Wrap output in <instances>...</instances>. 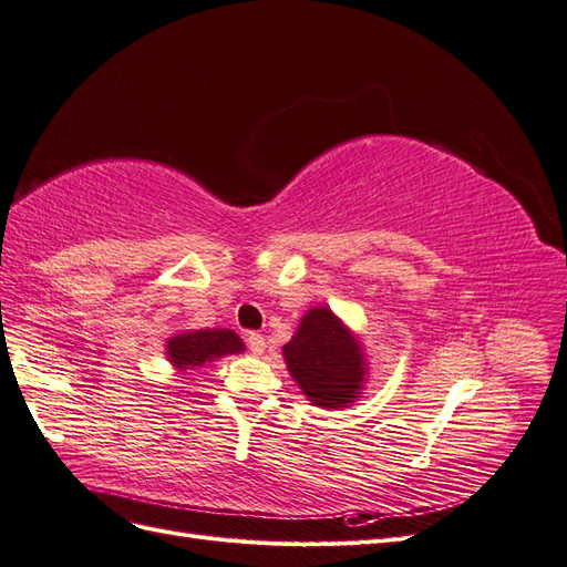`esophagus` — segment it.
<instances>
[{"mask_svg": "<svg viewBox=\"0 0 567 567\" xmlns=\"http://www.w3.org/2000/svg\"><path fill=\"white\" fill-rule=\"evenodd\" d=\"M265 348H267V342H265V338L260 333H248V350L252 354H262Z\"/></svg>", "mask_w": 567, "mask_h": 567, "instance_id": "1", "label": "esophagus"}]
</instances>
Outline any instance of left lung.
Instances as JSON below:
<instances>
[{"instance_id": "obj_1", "label": "left lung", "mask_w": 567, "mask_h": 567, "mask_svg": "<svg viewBox=\"0 0 567 567\" xmlns=\"http://www.w3.org/2000/svg\"><path fill=\"white\" fill-rule=\"evenodd\" d=\"M284 359L305 398L323 409L352 404L369 375L362 340L323 305L305 312Z\"/></svg>"}]
</instances>
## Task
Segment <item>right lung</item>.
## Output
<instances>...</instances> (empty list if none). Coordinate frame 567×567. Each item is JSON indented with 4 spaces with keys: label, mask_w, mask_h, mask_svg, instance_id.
Wrapping results in <instances>:
<instances>
[{
    "label": "right lung",
    "mask_w": 567,
    "mask_h": 567,
    "mask_svg": "<svg viewBox=\"0 0 567 567\" xmlns=\"http://www.w3.org/2000/svg\"><path fill=\"white\" fill-rule=\"evenodd\" d=\"M246 346L231 329H196L182 331L165 342L167 362L177 371H194L219 357L244 352Z\"/></svg>",
    "instance_id": "obj_1"
}]
</instances>
